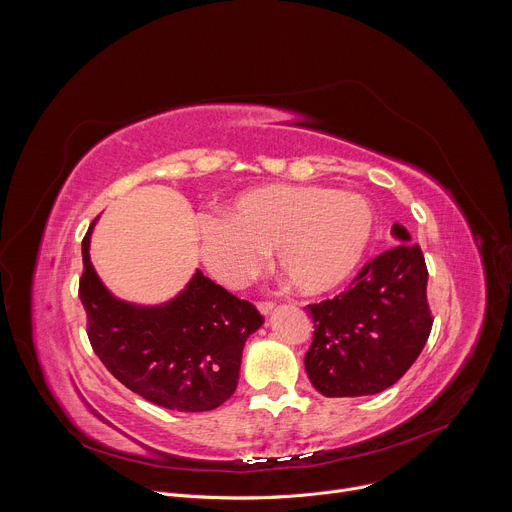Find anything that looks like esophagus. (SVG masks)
<instances>
[{"label": "esophagus", "mask_w": 512, "mask_h": 512, "mask_svg": "<svg viewBox=\"0 0 512 512\" xmlns=\"http://www.w3.org/2000/svg\"><path fill=\"white\" fill-rule=\"evenodd\" d=\"M257 308H259V312H261L263 316H267V314H271V310L275 308V304H273V302H267V300H265V302H259V304H257Z\"/></svg>", "instance_id": "1"}]
</instances>
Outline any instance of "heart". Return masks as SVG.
<instances>
[{
    "label": "heart",
    "mask_w": 512,
    "mask_h": 512,
    "mask_svg": "<svg viewBox=\"0 0 512 512\" xmlns=\"http://www.w3.org/2000/svg\"><path fill=\"white\" fill-rule=\"evenodd\" d=\"M373 227V208L358 194L271 184L241 194L227 216H202L198 247L208 273L229 287L247 283L273 249L289 281L314 296L354 271Z\"/></svg>",
    "instance_id": "heart-1"
}]
</instances>
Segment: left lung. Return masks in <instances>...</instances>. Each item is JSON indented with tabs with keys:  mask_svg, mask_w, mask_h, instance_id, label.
Instances as JSON below:
<instances>
[{
	"mask_svg": "<svg viewBox=\"0 0 512 512\" xmlns=\"http://www.w3.org/2000/svg\"><path fill=\"white\" fill-rule=\"evenodd\" d=\"M405 243L377 255L332 300L310 304L314 338L306 373L326 397L375 395L395 385L421 354L433 324L421 247Z\"/></svg>",
	"mask_w": 512,
	"mask_h": 512,
	"instance_id": "obj_1",
	"label": "left lung"
}]
</instances>
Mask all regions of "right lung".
Segmentation results:
<instances>
[{
    "label": "right lung",
    "instance_id": "add662e5",
    "mask_svg": "<svg viewBox=\"0 0 512 512\" xmlns=\"http://www.w3.org/2000/svg\"><path fill=\"white\" fill-rule=\"evenodd\" d=\"M93 225L83 239L79 298L99 360L121 385L154 405L190 413L223 405L237 389L243 346L263 316L200 271L164 306L113 298L89 257Z\"/></svg>",
    "mask_w": 512,
    "mask_h": 512
}]
</instances>
